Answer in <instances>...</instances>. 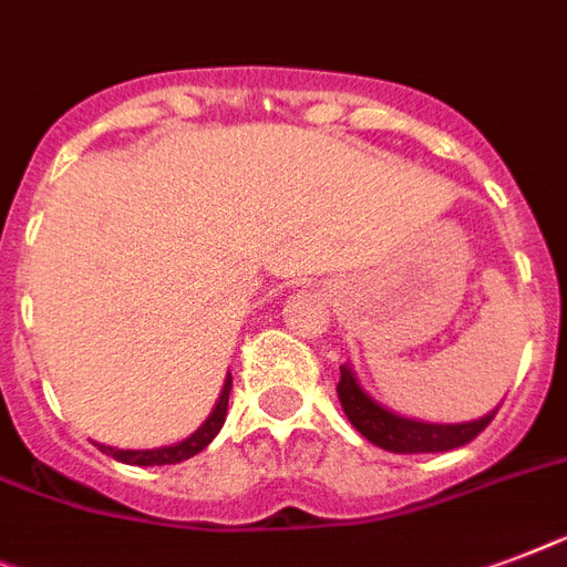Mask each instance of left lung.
Wrapping results in <instances>:
<instances>
[{
  "label": "left lung",
  "mask_w": 567,
  "mask_h": 567,
  "mask_svg": "<svg viewBox=\"0 0 567 567\" xmlns=\"http://www.w3.org/2000/svg\"><path fill=\"white\" fill-rule=\"evenodd\" d=\"M338 399L349 422L358 427V434L367 436L379 449L393 451V454H427V451L460 449V445L472 443L498 413V408H495L486 416L475 419V422H460V425H436V422L404 419L399 413H390L388 408H381L375 399L363 393L355 372L349 367H340Z\"/></svg>",
  "instance_id": "left-lung-1"
}]
</instances>
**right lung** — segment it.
<instances>
[{
	"instance_id": "obj_1",
	"label": "right lung",
	"mask_w": 567,
	"mask_h": 567,
	"mask_svg": "<svg viewBox=\"0 0 567 567\" xmlns=\"http://www.w3.org/2000/svg\"><path fill=\"white\" fill-rule=\"evenodd\" d=\"M229 390H233V375H227L224 381V390H220V399L215 404V411L209 413L204 425L197 427L195 434L183 440L177 445H165V449H151V451H122L110 449V445H99V451H104L107 457L122 460V463H131V466H168V463H183V460L195 457L197 451H204L206 445L218 436V431L224 427V419H227V404H229Z\"/></svg>"
}]
</instances>
